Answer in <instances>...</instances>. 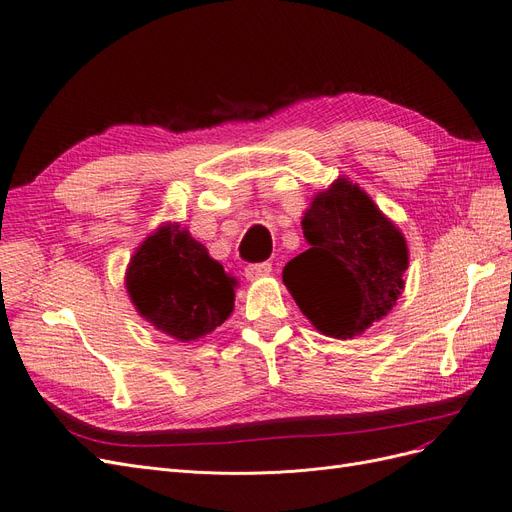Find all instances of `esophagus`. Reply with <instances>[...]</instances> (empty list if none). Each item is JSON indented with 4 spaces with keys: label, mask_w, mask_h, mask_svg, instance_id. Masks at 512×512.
<instances>
[{
    "label": "esophagus",
    "mask_w": 512,
    "mask_h": 512,
    "mask_svg": "<svg viewBox=\"0 0 512 512\" xmlns=\"http://www.w3.org/2000/svg\"><path fill=\"white\" fill-rule=\"evenodd\" d=\"M272 272V263L268 261H261V263H251V266L244 268V276L249 280H257V278H263L268 276Z\"/></svg>",
    "instance_id": "34e87169"
}]
</instances>
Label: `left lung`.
<instances>
[{
    "label": "left lung",
    "mask_w": 512,
    "mask_h": 512,
    "mask_svg": "<svg viewBox=\"0 0 512 512\" xmlns=\"http://www.w3.org/2000/svg\"><path fill=\"white\" fill-rule=\"evenodd\" d=\"M310 249L293 257L283 283L321 334L353 338L387 317L404 289L408 246L370 195L338 178L302 219Z\"/></svg>",
    "instance_id": "8db88e82"
}]
</instances>
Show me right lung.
I'll return each mask as SVG.
<instances>
[{
	"instance_id": "1",
	"label": "right lung",
	"mask_w": 512,
	"mask_h": 512,
	"mask_svg": "<svg viewBox=\"0 0 512 512\" xmlns=\"http://www.w3.org/2000/svg\"><path fill=\"white\" fill-rule=\"evenodd\" d=\"M236 278L178 223H163L131 257L125 287L159 332L191 342L214 332L234 310Z\"/></svg>"
}]
</instances>
